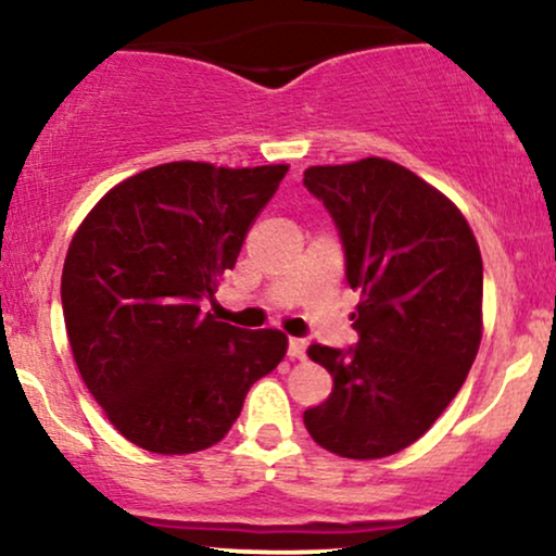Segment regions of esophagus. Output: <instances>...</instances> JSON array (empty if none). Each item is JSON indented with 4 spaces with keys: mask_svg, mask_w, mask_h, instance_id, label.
I'll return each instance as SVG.
<instances>
[{
    "mask_svg": "<svg viewBox=\"0 0 556 556\" xmlns=\"http://www.w3.org/2000/svg\"><path fill=\"white\" fill-rule=\"evenodd\" d=\"M287 355H290L292 361H303L305 358V340H298V337H292L290 344H287Z\"/></svg>",
    "mask_w": 556,
    "mask_h": 556,
    "instance_id": "34e87169",
    "label": "esophagus"
}]
</instances>
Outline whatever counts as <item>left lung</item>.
Wrapping results in <instances>:
<instances>
[{
    "label": "left lung",
    "instance_id": "left-lung-1",
    "mask_svg": "<svg viewBox=\"0 0 556 556\" xmlns=\"http://www.w3.org/2000/svg\"><path fill=\"white\" fill-rule=\"evenodd\" d=\"M305 188L334 216L344 277L361 292L350 353L311 344L334 379L303 413L318 446L379 460L418 442L460 392L483 334L473 229L442 190L381 156L308 167Z\"/></svg>",
    "mask_w": 556,
    "mask_h": 556
}]
</instances>
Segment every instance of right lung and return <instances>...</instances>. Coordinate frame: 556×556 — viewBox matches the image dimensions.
I'll return each instance as SVG.
<instances>
[{
	"label": "right lung",
	"mask_w": 556,
	"mask_h": 556,
	"mask_svg": "<svg viewBox=\"0 0 556 556\" xmlns=\"http://www.w3.org/2000/svg\"><path fill=\"white\" fill-rule=\"evenodd\" d=\"M287 164L169 162L127 177L75 229L62 311L75 366L127 442L156 455L214 446L248 389L287 353L279 329L203 314Z\"/></svg>",
	"instance_id": "1"
}]
</instances>
